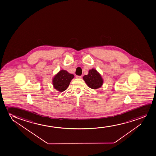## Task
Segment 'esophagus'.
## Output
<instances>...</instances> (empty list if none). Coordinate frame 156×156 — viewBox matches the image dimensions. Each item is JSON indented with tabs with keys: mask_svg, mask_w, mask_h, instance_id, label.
I'll list each match as a JSON object with an SVG mask.
<instances>
[{
	"mask_svg": "<svg viewBox=\"0 0 156 156\" xmlns=\"http://www.w3.org/2000/svg\"><path fill=\"white\" fill-rule=\"evenodd\" d=\"M76 78H77V79H80V78H81V76H76Z\"/></svg>",
	"mask_w": 156,
	"mask_h": 156,
	"instance_id": "34e87169",
	"label": "esophagus"
}]
</instances>
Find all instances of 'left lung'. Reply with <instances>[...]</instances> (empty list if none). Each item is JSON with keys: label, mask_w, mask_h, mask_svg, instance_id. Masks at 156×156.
<instances>
[{"label": "left lung", "mask_w": 156, "mask_h": 156, "mask_svg": "<svg viewBox=\"0 0 156 156\" xmlns=\"http://www.w3.org/2000/svg\"><path fill=\"white\" fill-rule=\"evenodd\" d=\"M83 79L87 86L91 89L99 88L103 84V79L101 75L95 69L89 70L88 74L85 75Z\"/></svg>", "instance_id": "1"}]
</instances>
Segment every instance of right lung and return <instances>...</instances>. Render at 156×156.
<instances>
[{
  "label": "right lung",
  "instance_id": "obj_1",
  "mask_svg": "<svg viewBox=\"0 0 156 156\" xmlns=\"http://www.w3.org/2000/svg\"><path fill=\"white\" fill-rule=\"evenodd\" d=\"M74 75L66 70H61L53 78L52 84L55 89L60 92H63L67 89Z\"/></svg>",
  "mask_w": 156,
  "mask_h": 156
}]
</instances>
